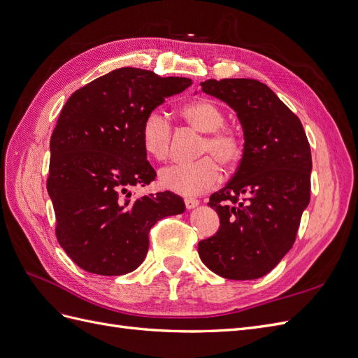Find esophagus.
<instances>
[{"label":"esophagus","instance_id":"1","mask_svg":"<svg viewBox=\"0 0 358 358\" xmlns=\"http://www.w3.org/2000/svg\"><path fill=\"white\" fill-rule=\"evenodd\" d=\"M200 204V201L197 200V199H185V206H187V209H194V208H197V206Z\"/></svg>","mask_w":358,"mask_h":358}]
</instances>
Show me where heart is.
Instances as JSON below:
<instances>
[{
	"label": "heart",
	"instance_id": "heart-1",
	"mask_svg": "<svg viewBox=\"0 0 358 358\" xmlns=\"http://www.w3.org/2000/svg\"><path fill=\"white\" fill-rule=\"evenodd\" d=\"M183 122L204 133L199 155L209 154L225 169L231 167L241 158L242 142L233 129L222 127L225 116L221 107L212 100L200 99L183 104L178 110ZM140 140L145 152L154 159H164L169 155L171 143V127L159 112H149L142 127ZM210 157H203L194 162L173 164L161 169L158 173L159 185L182 196H199L209 191L220 180L221 171L216 162Z\"/></svg>",
	"mask_w": 358,
	"mask_h": 358
}]
</instances>
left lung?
I'll return each mask as SVG.
<instances>
[{"instance_id":"1","label":"left lung","mask_w":358,"mask_h":358,"mask_svg":"<svg viewBox=\"0 0 358 358\" xmlns=\"http://www.w3.org/2000/svg\"><path fill=\"white\" fill-rule=\"evenodd\" d=\"M229 104L243 131L234 176L208 203L220 216L215 236L199 243L201 262L225 279L251 280L282 259L310 200V146L300 119L267 85L254 79L201 82Z\"/></svg>"}]
</instances>
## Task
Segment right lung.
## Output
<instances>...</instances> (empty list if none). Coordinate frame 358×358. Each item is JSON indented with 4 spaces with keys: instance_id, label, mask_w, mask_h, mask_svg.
I'll return each instance as SVG.
<instances>
[{
    "instance_id": "1",
    "label": "right lung",
    "mask_w": 358,
    "mask_h": 358,
    "mask_svg": "<svg viewBox=\"0 0 358 358\" xmlns=\"http://www.w3.org/2000/svg\"><path fill=\"white\" fill-rule=\"evenodd\" d=\"M191 83L122 67L78 90L62 107L50 137L48 192L58 242L86 272H133L148 254L150 227L185 212L170 191L133 199L131 188L157 176L140 140L145 116Z\"/></svg>"
}]
</instances>
